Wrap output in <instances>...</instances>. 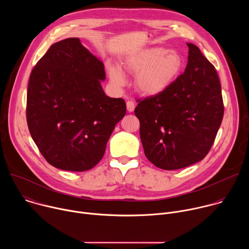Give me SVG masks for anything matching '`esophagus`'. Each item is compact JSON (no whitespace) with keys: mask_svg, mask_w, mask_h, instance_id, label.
Wrapping results in <instances>:
<instances>
[{"mask_svg":"<svg viewBox=\"0 0 249 249\" xmlns=\"http://www.w3.org/2000/svg\"><path fill=\"white\" fill-rule=\"evenodd\" d=\"M126 105H127V110L129 111V112H133L134 111V109H135V102L134 101H132V100H128L127 102H126Z\"/></svg>","mask_w":249,"mask_h":249,"instance_id":"esophagus-1","label":"esophagus"}]
</instances>
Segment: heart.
<instances>
[{
	"label": "heart",
	"instance_id": "b5f03b06",
	"mask_svg": "<svg viewBox=\"0 0 249 249\" xmlns=\"http://www.w3.org/2000/svg\"><path fill=\"white\" fill-rule=\"evenodd\" d=\"M123 67L131 74H137L135 89L144 95H157L164 91L179 75L182 59L175 51L162 47L142 49L129 55ZM113 85L121 87L125 83L122 71L115 66L108 68Z\"/></svg>",
	"mask_w": 249,
	"mask_h": 249
}]
</instances>
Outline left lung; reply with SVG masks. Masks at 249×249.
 I'll return each mask as SVG.
<instances>
[{"label":"left lung","mask_w":249,"mask_h":249,"mask_svg":"<svg viewBox=\"0 0 249 249\" xmlns=\"http://www.w3.org/2000/svg\"><path fill=\"white\" fill-rule=\"evenodd\" d=\"M187 45L184 73L161 93L137 99L135 108L145 155L165 170L202 160L214 144L224 116L215 67L196 45Z\"/></svg>","instance_id":"obj_1"}]
</instances>
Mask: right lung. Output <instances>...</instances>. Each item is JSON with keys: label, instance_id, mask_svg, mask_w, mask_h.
<instances>
[{"label": "right lung", "instance_id": "add662e5", "mask_svg": "<svg viewBox=\"0 0 249 249\" xmlns=\"http://www.w3.org/2000/svg\"><path fill=\"white\" fill-rule=\"evenodd\" d=\"M103 63L79 38L50 46L31 71L26 121L51 165L86 171L102 159L115 125L126 114L123 98L105 95Z\"/></svg>", "mask_w": 249, "mask_h": 249}]
</instances>
